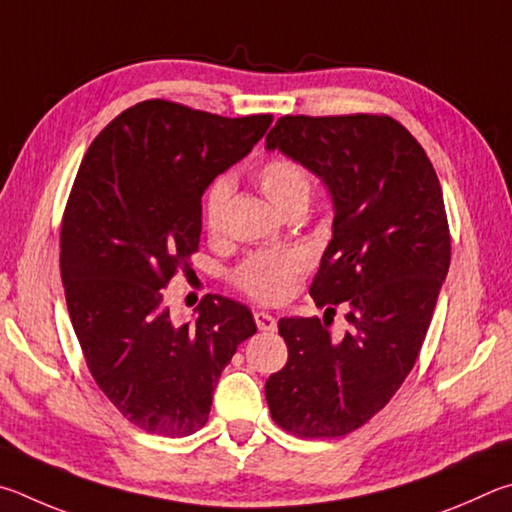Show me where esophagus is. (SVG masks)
Listing matches in <instances>:
<instances>
[{
	"label": "esophagus",
	"mask_w": 512,
	"mask_h": 512,
	"mask_svg": "<svg viewBox=\"0 0 512 512\" xmlns=\"http://www.w3.org/2000/svg\"><path fill=\"white\" fill-rule=\"evenodd\" d=\"M254 321L261 330H276V319L270 315V312H254Z\"/></svg>",
	"instance_id": "obj_1"
}]
</instances>
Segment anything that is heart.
<instances>
[{
  "mask_svg": "<svg viewBox=\"0 0 512 512\" xmlns=\"http://www.w3.org/2000/svg\"><path fill=\"white\" fill-rule=\"evenodd\" d=\"M256 184L270 197V202L290 213L306 209L312 197V173L303 161L290 155H274L265 159L254 173ZM233 195L229 177L213 179L202 197V222L209 233L224 229ZM306 272V258L299 251H256L245 258L233 272V283L247 297L261 303H281L297 288L301 274Z\"/></svg>",
  "mask_w": 512,
  "mask_h": 512,
  "instance_id": "heart-1",
  "label": "heart"
}]
</instances>
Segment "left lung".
<instances>
[{
    "mask_svg": "<svg viewBox=\"0 0 512 512\" xmlns=\"http://www.w3.org/2000/svg\"><path fill=\"white\" fill-rule=\"evenodd\" d=\"M324 179L333 240L310 285L317 317L281 319L288 362L265 398L299 438H339L378 414L414 369L452 256L443 188L423 146L387 114H285L265 137ZM344 302L352 328L330 338Z\"/></svg>",
    "mask_w": 512,
    "mask_h": 512,
    "instance_id": "obj_1",
    "label": "left lung"
}]
</instances>
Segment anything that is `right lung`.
I'll return each instance as SVG.
<instances>
[{"instance_id":"add662e5","label":"right lung","mask_w":512,"mask_h":512,"mask_svg":"<svg viewBox=\"0 0 512 512\" xmlns=\"http://www.w3.org/2000/svg\"><path fill=\"white\" fill-rule=\"evenodd\" d=\"M270 123L150 98L107 123L80 161L60 224L67 310L98 389L143 432L202 429L220 373L256 333L251 312L220 294L175 324L164 288L191 270L206 186Z\"/></svg>"}]
</instances>
